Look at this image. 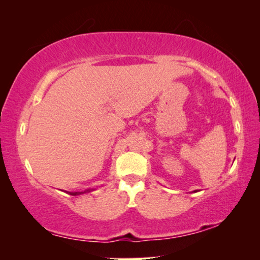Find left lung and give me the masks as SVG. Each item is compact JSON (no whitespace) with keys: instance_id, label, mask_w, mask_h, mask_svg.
<instances>
[{"instance_id":"1","label":"left lung","mask_w":260,"mask_h":260,"mask_svg":"<svg viewBox=\"0 0 260 260\" xmlns=\"http://www.w3.org/2000/svg\"><path fill=\"white\" fill-rule=\"evenodd\" d=\"M193 191H195V192H196V191H197V190H193Z\"/></svg>"}]
</instances>
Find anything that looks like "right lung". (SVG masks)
Listing matches in <instances>:
<instances>
[{
  "instance_id": "add662e5",
  "label": "right lung",
  "mask_w": 260,
  "mask_h": 260,
  "mask_svg": "<svg viewBox=\"0 0 260 260\" xmlns=\"http://www.w3.org/2000/svg\"><path fill=\"white\" fill-rule=\"evenodd\" d=\"M93 190H94V189L90 188V189H86L85 191H68V193H70V195H72V196H78V195H81V193L90 192V191H93Z\"/></svg>"
}]
</instances>
